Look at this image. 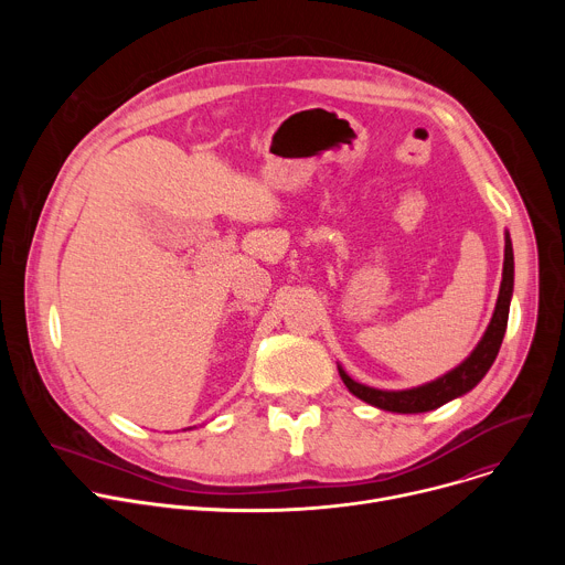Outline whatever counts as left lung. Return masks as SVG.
I'll return each mask as SVG.
<instances>
[{"label": "left lung", "instance_id": "1", "mask_svg": "<svg viewBox=\"0 0 565 565\" xmlns=\"http://www.w3.org/2000/svg\"><path fill=\"white\" fill-rule=\"evenodd\" d=\"M512 288H514V255H512V244L510 236L505 241V262H503V281H501V292H499V301H497V310L494 317L490 321V327L482 335V340L478 342V347L473 349V353L460 364L456 366L451 373L418 386V388H409V391H380V388H371L364 386L355 380H351L342 369L340 375L344 380V384L349 386V391L353 395H358L360 399L369 402V405L384 409V412H393V414H423V412H431L443 407L445 402L467 393L469 388H473L482 375L490 371V366L494 364L505 329H508V315H510V297H512Z\"/></svg>", "mask_w": 565, "mask_h": 565}]
</instances>
